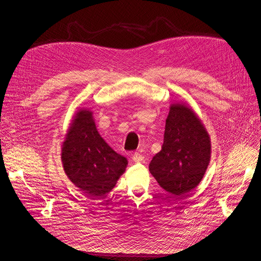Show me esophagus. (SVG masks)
<instances>
[{
  "label": "esophagus",
  "mask_w": 261,
  "mask_h": 261,
  "mask_svg": "<svg viewBox=\"0 0 261 261\" xmlns=\"http://www.w3.org/2000/svg\"><path fill=\"white\" fill-rule=\"evenodd\" d=\"M143 158H145V157H143L142 154L139 153V152H136V153L132 154V160H134L135 163H141Z\"/></svg>",
  "instance_id": "34e87169"
}]
</instances>
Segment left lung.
I'll use <instances>...</instances> for the list:
<instances>
[{"instance_id":"1","label":"left lung","mask_w":261,"mask_h":261,"mask_svg":"<svg viewBox=\"0 0 261 261\" xmlns=\"http://www.w3.org/2000/svg\"><path fill=\"white\" fill-rule=\"evenodd\" d=\"M211 160V139L201 119L186 103L170 104L162 150L149 171L165 191L180 196L194 190Z\"/></svg>"}]
</instances>
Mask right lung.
<instances>
[{"label":"right lung","mask_w":261,"mask_h":261,"mask_svg":"<svg viewBox=\"0 0 261 261\" xmlns=\"http://www.w3.org/2000/svg\"><path fill=\"white\" fill-rule=\"evenodd\" d=\"M62 163L70 181L91 196L112 191L127 160L111 148L96 129L93 112L80 109L62 146Z\"/></svg>","instance_id":"right-lung-1"}]
</instances>
